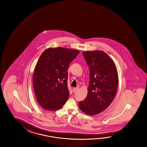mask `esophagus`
Listing matches in <instances>:
<instances>
[{
  "mask_svg": "<svg viewBox=\"0 0 147 147\" xmlns=\"http://www.w3.org/2000/svg\"><path fill=\"white\" fill-rule=\"evenodd\" d=\"M78 90V88H73V92L74 93H76Z\"/></svg>",
  "mask_w": 147,
  "mask_h": 147,
  "instance_id": "1",
  "label": "esophagus"
}]
</instances>
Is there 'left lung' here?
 <instances>
[{
  "instance_id": "8db88e82",
  "label": "left lung",
  "mask_w": 147,
  "mask_h": 147,
  "mask_svg": "<svg viewBox=\"0 0 147 147\" xmlns=\"http://www.w3.org/2000/svg\"><path fill=\"white\" fill-rule=\"evenodd\" d=\"M90 69V84L85 99L79 107L88 115L100 113L115 98L119 82L115 65L107 54L102 51L82 52Z\"/></svg>"
}]
</instances>
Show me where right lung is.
I'll return each instance as SVG.
<instances>
[{
	"mask_svg": "<svg viewBox=\"0 0 147 147\" xmlns=\"http://www.w3.org/2000/svg\"><path fill=\"white\" fill-rule=\"evenodd\" d=\"M79 53L74 49L59 47L47 49L40 55L32 81L37 100L43 108L57 110L68 100L67 70Z\"/></svg>",
	"mask_w": 147,
	"mask_h": 147,
	"instance_id": "add662e5",
	"label": "right lung"
}]
</instances>
